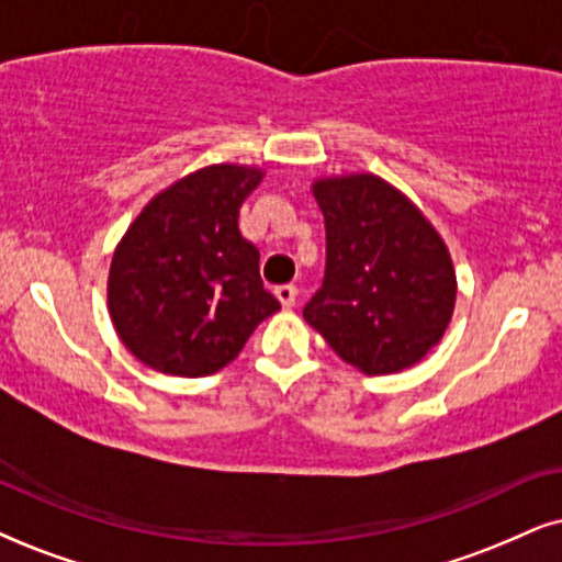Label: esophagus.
Returning a JSON list of instances; mask_svg holds the SVG:
<instances>
[{
  "label": "esophagus",
  "instance_id": "34e87169",
  "mask_svg": "<svg viewBox=\"0 0 562 562\" xmlns=\"http://www.w3.org/2000/svg\"><path fill=\"white\" fill-rule=\"evenodd\" d=\"M274 295H277V301L282 303V308H293L295 301H297V288L295 285H282V288L274 290Z\"/></svg>",
  "mask_w": 562,
  "mask_h": 562
}]
</instances>
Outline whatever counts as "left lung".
Returning a JSON list of instances; mask_svg holds the SVG:
<instances>
[{
	"instance_id": "8db88e82",
	"label": "left lung",
	"mask_w": 562,
	"mask_h": 562,
	"mask_svg": "<svg viewBox=\"0 0 562 562\" xmlns=\"http://www.w3.org/2000/svg\"><path fill=\"white\" fill-rule=\"evenodd\" d=\"M326 225V269L303 318L366 375L420 363L457 303V274L438 231L373 173L314 181Z\"/></svg>"
}]
</instances>
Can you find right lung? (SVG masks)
Wrapping results in <instances>:
<instances>
[{
	"instance_id": "add662e5",
	"label": "right lung",
	"mask_w": 562,
	"mask_h": 562,
	"mask_svg": "<svg viewBox=\"0 0 562 562\" xmlns=\"http://www.w3.org/2000/svg\"><path fill=\"white\" fill-rule=\"evenodd\" d=\"M259 168L207 166L150 199L116 246L109 314L119 339L153 371L196 379L238 358L280 311L259 277V251L238 231Z\"/></svg>"
}]
</instances>
